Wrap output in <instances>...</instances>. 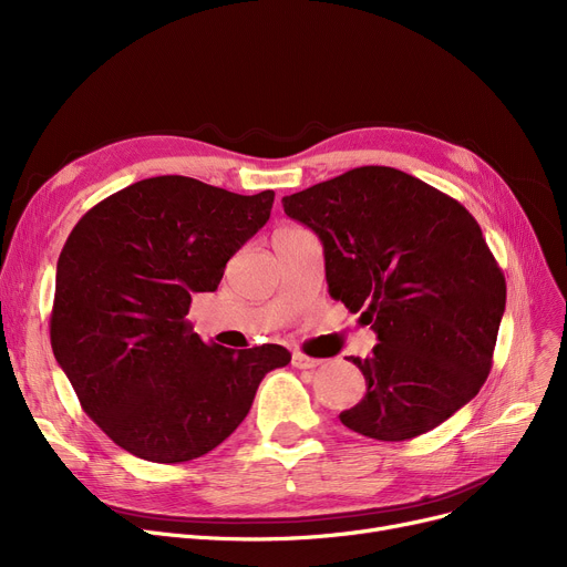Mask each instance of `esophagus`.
Instances as JSON below:
<instances>
[{
    "instance_id": "1",
    "label": "esophagus",
    "mask_w": 567,
    "mask_h": 567,
    "mask_svg": "<svg viewBox=\"0 0 567 567\" xmlns=\"http://www.w3.org/2000/svg\"><path fill=\"white\" fill-rule=\"evenodd\" d=\"M321 363H323L321 359H315V355H306V353H301V351H296V353L291 355V365L299 368V370H312V368H317V365H321Z\"/></svg>"
}]
</instances>
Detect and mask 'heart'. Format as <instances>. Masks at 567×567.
Here are the masks:
<instances>
[{"label": "heart", "instance_id": "1", "mask_svg": "<svg viewBox=\"0 0 567 567\" xmlns=\"http://www.w3.org/2000/svg\"><path fill=\"white\" fill-rule=\"evenodd\" d=\"M285 229H289V227H285Z\"/></svg>", "mask_w": 567, "mask_h": 567}]
</instances>
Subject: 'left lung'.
<instances>
[{
  "label": "left lung",
  "instance_id": "obj_1",
  "mask_svg": "<svg viewBox=\"0 0 567 567\" xmlns=\"http://www.w3.org/2000/svg\"><path fill=\"white\" fill-rule=\"evenodd\" d=\"M323 246L336 301L372 323L365 398L342 425L406 441L478 395L505 310V278L481 225L445 193L395 167L365 165L282 197Z\"/></svg>",
  "mask_w": 567,
  "mask_h": 567
}]
</instances>
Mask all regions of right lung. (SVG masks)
<instances>
[{
    "instance_id": "add662e5",
    "label": "right lung",
    "mask_w": 567,
    "mask_h": 567,
    "mask_svg": "<svg viewBox=\"0 0 567 567\" xmlns=\"http://www.w3.org/2000/svg\"><path fill=\"white\" fill-rule=\"evenodd\" d=\"M274 190L236 195L190 176H154L78 220L56 261L50 342L92 419L140 460L178 464L220 445L280 344H204L186 319L227 261L271 216Z\"/></svg>"
}]
</instances>
